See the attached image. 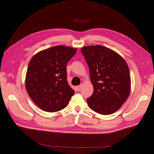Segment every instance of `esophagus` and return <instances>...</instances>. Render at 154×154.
<instances>
[{
  "mask_svg": "<svg viewBox=\"0 0 154 154\" xmlns=\"http://www.w3.org/2000/svg\"><path fill=\"white\" fill-rule=\"evenodd\" d=\"M81 87H82V85H79V86H77V87H75L76 91H79L81 90Z\"/></svg>",
  "mask_w": 154,
  "mask_h": 154,
  "instance_id": "obj_1",
  "label": "esophagus"
}]
</instances>
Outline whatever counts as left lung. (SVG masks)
<instances>
[{
  "label": "left lung",
  "mask_w": 154,
  "mask_h": 154,
  "mask_svg": "<svg viewBox=\"0 0 154 154\" xmlns=\"http://www.w3.org/2000/svg\"><path fill=\"white\" fill-rule=\"evenodd\" d=\"M87 62L94 91L87 98L92 110L110 115L119 109L131 92V75L125 60L113 50L101 45L81 49Z\"/></svg>",
  "instance_id": "left-lung-1"
}]
</instances>
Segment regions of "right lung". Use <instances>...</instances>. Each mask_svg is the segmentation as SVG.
<instances>
[{
  "mask_svg": "<svg viewBox=\"0 0 154 154\" xmlns=\"http://www.w3.org/2000/svg\"><path fill=\"white\" fill-rule=\"evenodd\" d=\"M76 52V48L60 45L32 57L25 83L29 97L42 110L55 112L68 105L75 91L67 81L66 65Z\"/></svg>",
  "mask_w": 154,
  "mask_h": 154,
  "instance_id": "obj_1",
  "label": "right lung"
}]
</instances>
